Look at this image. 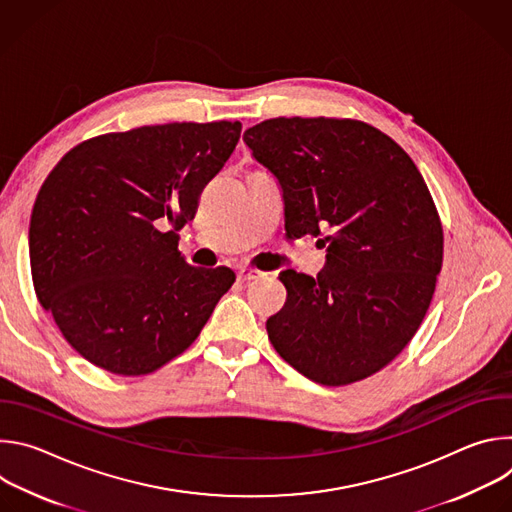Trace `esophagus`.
Listing matches in <instances>:
<instances>
[{"mask_svg":"<svg viewBox=\"0 0 512 512\" xmlns=\"http://www.w3.org/2000/svg\"><path fill=\"white\" fill-rule=\"evenodd\" d=\"M263 273L259 271V269H255V267H247V265H243V267H239V271H237V277H239V281H251V279H259Z\"/></svg>","mask_w":512,"mask_h":512,"instance_id":"esophagus-1","label":"esophagus"}]
</instances>
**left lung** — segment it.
<instances>
[{
  "label": "left lung",
  "instance_id": "left-lung-1",
  "mask_svg": "<svg viewBox=\"0 0 512 512\" xmlns=\"http://www.w3.org/2000/svg\"><path fill=\"white\" fill-rule=\"evenodd\" d=\"M243 139L281 186L285 233L328 247L318 277L281 271L273 348L326 387L375 375L415 336L442 271L444 229L423 176L399 143L356 119L275 117Z\"/></svg>",
  "mask_w": 512,
  "mask_h": 512
}]
</instances>
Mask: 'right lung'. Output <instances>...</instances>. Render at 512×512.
I'll use <instances>...</instances> for the list:
<instances>
[{
    "instance_id": "obj_1",
    "label": "right lung",
    "mask_w": 512,
    "mask_h": 512,
    "mask_svg": "<svg viewBox=\"0 0 512 512\" xmlns=\"http://www.w3.org/2000/svg\"><path fill=\"white\" fill-rule=\"evenodd\" d=\"M241 137L239 121L91 137L44 180L30 221L38 302L95 367L139 377L182 354L235 283L192 267L178 231Z\"/></svg>"
}]
</instances>
